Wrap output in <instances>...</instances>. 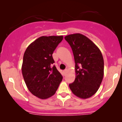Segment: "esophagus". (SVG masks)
Instances as JSON below:
<instances>
[{
	"label": "esophagus",
	"mask_w": 122,
	"mask_h": 122,
	"mask_svg": "<svg viewBox=\"0 0 122 122\" xmlns=\"http://www.w3.org/2000/svg\"><path fill=\"white\" fill-rule=\"evenodd\" d=\"M67 71H68V70H67V69H66V70H65L64 71H63V73H64V74L65 75L66 73L67 72Z\"/></svg>",
	"instance_id": "obj_1"
}]
</instances>
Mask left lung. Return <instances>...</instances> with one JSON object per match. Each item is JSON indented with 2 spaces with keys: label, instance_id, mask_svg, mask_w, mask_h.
<instances>
[{
  "label": "left lung",
  "instance_id": "obj_1",
  "mask_svg": "<svg viewBox=\"0 0 122 122\" xmlns=\"http://www.w3.org/2000/svg\"><path fill=\"white\" fill-rule=\"evenodd\" d=\"M65 39L71 47L76 63V79L69 86L78 97H91L97 91L104 74L101 51L83 34H70L65 37Z\"/></svg>",
  "mask_w": 122,
  "mask_h": 122
}]
</instances>
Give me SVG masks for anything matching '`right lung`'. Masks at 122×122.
I'll use <instances>...</instances> for the list:
<instances>
[{
    "label": "right lung",
    "instance_id": "right-lung-1",
    "mask_svg": "<svg viewBox=\"0 0 122 122\" xmlns=\"http://www.w3.org/2000/svg\"><path fill=\"white\" fill-rule=\"evenodd\" d=\"M63 36H42L28 46L25 52L22 72L29 91L39 99L53 96L63 77L53 65L52 53Z\"/></svg>",
    "mask_w": 122,
    "mask_h": 122
}]
</instances>
